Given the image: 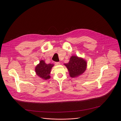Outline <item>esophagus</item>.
Wrapping results in <instances>:
<instances>
[{"label": "esophagus", "instance_id": "esophagus-1", "mask_svg": "<svg viewBox=\"0 0 121 121\" xmlns=\"http://www.w3.org/2000/svg\"><path fill=\"white\" fill-rule=\"evenodd\" d=\"M60 63L59 62H55V64L56 65H60Z\"/></svg>", "mask_w": 121, "mask_h": 121}]
</instances>
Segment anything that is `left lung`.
Returning a JSON list of instances; mask_svg holds the SVG:
<instances>
[{"mask_svg":"<svg viewBox=\"0 0 121 121\" xmlns=\"http://www.w3.org/2000/svg\"><path fill=\"white\" fill-rule=\"evenodd\" d=\"M68 68L70 77L75 78L83 73L86 69V61L76 56L71 57L69 63L65 64Z\"/></svg>","mask_w":121,"mask_h":121,"instance_id":"left-lung-1","label":"left lung"}]
</instances>
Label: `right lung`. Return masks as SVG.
Masks as SVG:
<instances>
[{
  "mask_svg": "<svg viewBox=\"0 0 121 121\" xmlns=\"http://www.w3.org/2000/svg\"><path fill=\"white\" fill-rule=\"evenodd\" d=\"M53 66V64H47L43 60H41L39 64H38L35 68L36 73L41 78L47 80L50 78L49 74L51 69Z\"/></svg>",
  "mask_w": 121,
  "mask_h": 121,
  "instance_id": "add662e5",
  "label": "right lung"
}]
</instances>
